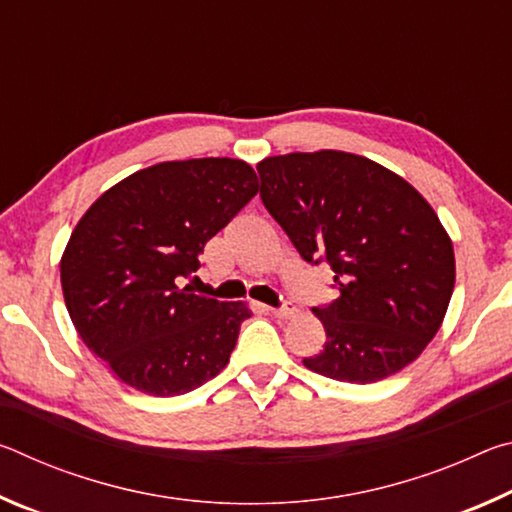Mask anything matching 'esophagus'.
Returning <instances> with one entry per match:
<instances>
[{"label": "esophagus", "mask_w": 512, "mask_h": 512, "mask_svg": "<svg viewBox=\"0 0 512 512\" xmlns=\"http://www.w3.org/2000/svg\"><path fill=\"white\" fill-rule=\"evenodd\" d=\"M268 314L271 316H275V318H282V320H287V318H291V316H296V305H293V302H284L282 307H264Z\"/></svg>", "instance_id": "1"}]
</instances>
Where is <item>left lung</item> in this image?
Here are the masks:
<instances>
[{"label":"left lung","mask_w":512,"mask_h":512,"mask_svg":"<svg viewBox=\"0 0 512 512\" xmlns=\"http://www.w3.org/2000/svg\"><path fill=\"white\" fill-rule=\"evenodd\" d=\"M262 203L309 264L327 262L341 296L314 314L325 345L302 359L348 384L386 379L420 357L454 291L452 239L418 189L343 151L257 164Z\"/></svg>","instance_id":"8db88e82"}]
</instances>
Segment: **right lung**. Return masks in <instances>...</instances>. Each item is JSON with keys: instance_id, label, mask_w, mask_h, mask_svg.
Returning a JSON list of instances; mask_svg holds the SVG:
<instances>
[{"instance_id": "1", "label": "right lung", "mask_w": 512, "mask_h": 512, "mask_svg": "<svg viewBox=\"0 0 512 512\" xmlns=\"http://www.w3.org/2000/svg\"><path fill=\"white\" fill-rule=\"evenodd\" d=\"M257 192L244 160L160 162L110 187L76 223L60 259L65 305L83 343L124 384L183 395L230 361L250 309L180 282Z\"/></svg>"}]
</instances>
